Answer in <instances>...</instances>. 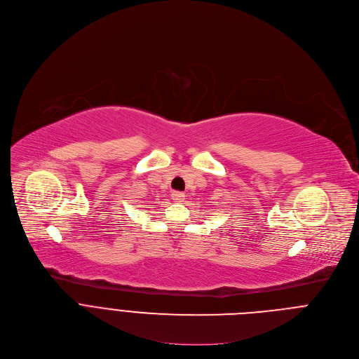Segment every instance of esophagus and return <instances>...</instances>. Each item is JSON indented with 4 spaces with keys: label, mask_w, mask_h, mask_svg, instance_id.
Here are the masks:
<instances>
[{
    "label": "esophagus",
    "mask_w": 359,
    "mask_h": 359,
    "mask_svg": "<svg viewBox=\"0 0 359 359\" xmlns=\"http://www.w3.org/2000/svg\"><path fill=\"white\" fill-rule=\"evenodd\" d=\"M183 197H184V194H183L182 191H173V193H172V198H173L175 201L183 200Z\"/></svg>",
    "instance_id": "obj_1"
}]
</instances>
